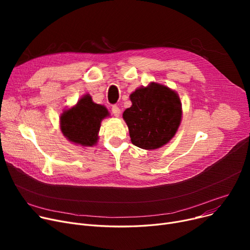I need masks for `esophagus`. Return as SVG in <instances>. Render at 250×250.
<instances>
[{"mask_svg": "<svg viewBox=\"0 0 250 250\" xmlns=\"http://www.w3.org/2000/svg\"><path fill=\"white\" fill-rule=\"evenodd\" d=\"M111 110H112V113H113L114 116H116V117L120 116V114H121V108L118 107L117 105H112Z\"/></svg>", "mask_w": 250, "mask_h": 250, "instance_id": "obj_1", "label": "esophagus"}]
</instances>
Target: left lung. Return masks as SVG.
I'll return each instance as SVG.
<instances>
[{"label": "left lung", "mask_w": 250, "mask_h": 250, "mask_svg": "<svg viewBox=\"0 0 250 250\" xmlns=\"http://www.w3.org/2000/svg\"><path fill=\"white\" fill-rule=\"evenodd\" d=\"M132 106L123 114L135 146L158 149L171 140L181 122L182 109L178 94L170 88L150 83L129 96Z\"/></svg>", "instance_id": "1"}]
</instances>
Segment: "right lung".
Returning a JSON list of instances; mask_svg holds the SVG:
<instances>
[{
    "mask_svg": "<svg viewBox=\"0 0 250 250\" xmlns=\"http://www.w3.org/2000/svg\"><path fill=\"white\" fill-rule=\"evenodd\" d=\"M108 115L106 107L94 103L89 94L84 95L75 106L62 113V133L77 145L92 147L97 144L101 121Z\"/></svg>",
    "mask_w": 250,
    "mask_h": 250,
    "instance_id": "obj_1",
    "label": "right lung"
}]
</instances>
